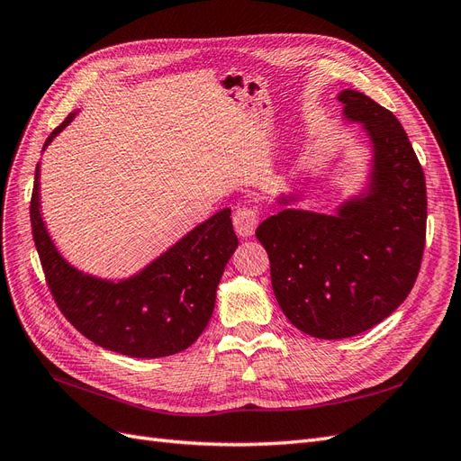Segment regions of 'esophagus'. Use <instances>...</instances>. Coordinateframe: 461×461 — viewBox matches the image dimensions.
<instances>
[{"label": "esophagus", "instance_id": "1", "mask_svg": "<svg viewBox=\"0 0 461 461\" xmlns=\"http://www.w3.org/2000/svg\"><path fill=\"white\" fill-rule=\"evenodd\" d=\"M258 213L256 209L252 207H239L232 215V222H234V230L242 239H249L256 232L258 227Z\"/></svg>", "mask_w": 461, "mask_h": 461}]
</instances>
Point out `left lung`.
I'll list each match as a JSON object with an SVG mask.
<instances>
[{
  "mask_svg": "<svg viewBox=\"0 0 461 461\" xmlns=\"http://www.w3.org/2000/svg\"><path fill=\"white\" fill-rule=\"evenodd\" d=\"M337 97L344 121L359 122L371 146L366 186L334 213L298 209L300 192L281 194V212L256 230L283 313L325 340L379 325L408 298L427 227L425 175L400 121L361 92Z\"/></svg>",
  "mask_w": 461,
  "mask_h": 461,
  "instance_id": "left-lung-1",
  "label": "left lung"
}]
</instances>
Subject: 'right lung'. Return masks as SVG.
<instances>
[{
    "mask_svg": "<svg viewBox=\"0 0 461 461\" xmlns=\"http://www.w3.org/2000/svg\"><path fill=\"white\" fill-rule=\"evenodd\" d=\"M75 115L77 111L48 136L44 149ZM31 222L61 313L94 344L131 357L173 356L198 340L212 319L222 271L239 248L230 209H222L127 278L113 281L80 271L61 256L41 219L40 163Z\"/></svg>",
    "mask_w": 461,
    "mask_h": 461,
    "instance_id": "add662e5",
    "label": "right lung"
}]
</instances>
